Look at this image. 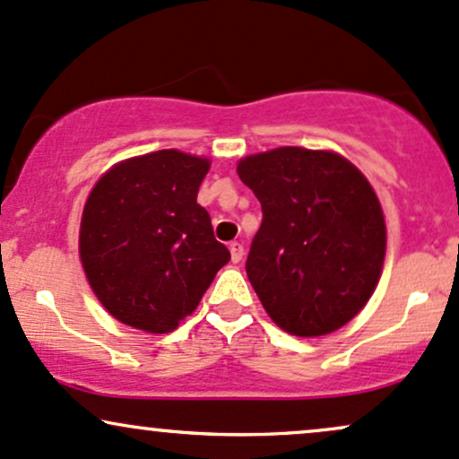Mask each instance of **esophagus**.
I'll list each match as a JSON object with an SVG mask.
<instances>
[{
	"instance_id": "1",
	"label": "esophagus",
	"mask_w": 459,
	"mask_h": 459,
	"mask_svg": "<svg viewBox=\"0 0 459 459\" xmlns=\"http://www.w3.org/2000/svg\"><path fill=\"white\" fill-rule=\"evenodd\" d=\"M230 254H231V262H236V264H238V262L243 260V255H245V247L240 243H231L230 245Z\"/></svg>"
}]
</instances>
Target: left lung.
Segmentation results:
<instances>
[{
    "label": "left lung",
    "instance_id": "left-lung-1",
    "mask_svg": "<svg viewBox=\"0 0 459 459\" xmlns=\"http://www.w3.org/2000/svg\"><path fill=\"white\" fill-rule=\"evenodd\" d=\"M262 205L247 277L284 332H336L382 275L385 221L368 179L333 152L277 147L238 162Z\"/></svg>",
    "mask_w": 459,
    "mask_h": 459
}]
</instances>
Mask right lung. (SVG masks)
I'll use <instances>...</instances> for the list:
<instances>
[{
	"mask_svg": "<svg viewBox=\"0 0 459 459\" xmlns=\"http://www.w3.org/2000/svg\"><path fill=\"white\" fill-rule=\"evenodd\" d=\"M208 169V158L162 149L115 164L91 190L80 260L117 321L149 333L173 332L230 262L197 204Z\"/></svg>",
	"mask_w": 459,
	"mask_h": 459,
	"instance_id": "1",
	"label": "right lung"
}]
</instances>
